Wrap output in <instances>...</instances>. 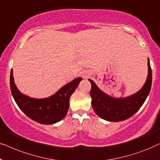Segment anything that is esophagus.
I'll return each instance as SVG.
<instances>
[{
    "instance_id": "34e87169",
    "label": "esophagus",
    "mask_w": 160,
    "mask_h": 160,
    "mask_svg": "<svg viewBox=\"0 0 160 160\" xmlns=\"http://www.w3.org/2000/svg\"><path fill=\"white\" fill-rule=\"evenodd\" d=\"M82 77H83L84 78H87V74H83V75H82Z\"/></svg>"
}]
</instances>
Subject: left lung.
<instances>
[{
	"instance_id": "1",
	"label": "left lung",
	"mask_w": 160,
	"mask_h": 160,
	"mask_svg": "<svg viewBox=\"0 0 160 160\" xmlns=\"http://www.w3.org/2000/svg\"><path fill=\"white\" fill-rule=\"evenodd\" d=\"M148 76L143 86L137 93L124 98L110 97L88 79L91 84V105L96 114L106 121L118 122L130 118L138 112L146 101L152 87V73L148 58Z\"/></svg>"
}]
</instances>
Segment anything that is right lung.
I'll use <instances>...</instances> for the list:
<instances>
[{
    "label": "right lung",
    "instance_id": "1",
    "mask_svg": "<svg viewBox=\"0 0 160 160\" xmlns=\"http://www.w3.org/2000/svg\"><path fill=\"white\" fill-rule=\"evenodd\" d=\"M82 80V78L74 79L50 97L35 99L23 94L18 90L14 82L12 69L10 88L17 105L28 117L42 124H52L66 116L69 110L70 97Z\"/></svg>",
    "mask_w": 160,
    "mask_h": 160
}]
</instances>
